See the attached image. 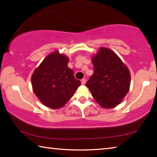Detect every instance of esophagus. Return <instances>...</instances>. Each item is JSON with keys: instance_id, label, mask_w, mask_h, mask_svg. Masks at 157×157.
<instances>
[{"instance_id": "esophagus-1", "label": "esophagus", "mask_w": 157, "mask_h": 157, "mask_svg": "<svg viewBox=\"0 0 157 157\" xmlns=\"http://www.w3.org/2000/svg\"><path fill=\"white\" fill-rule=\"evenodd\" d=\"M81 83H82V85H85V84L86 83V79H81Z\"/></svg>"}]
</instances>
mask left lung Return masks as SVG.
I'll use <instances>...</instances> for the list:
<instances>
[{
  "instance_id": "1",
  "label": "left lung",
  "mask_w": 157,
  "mask_h": 157,
  "mask_svg": "<svg viewBox=\"0 0 157 157\" xmlns=\"http://www.w3.org/2000/svg\"><path fill=\"white\" fill-rule=\"evenodd\" d=\"M92 61L94 74L86 86L103 108L118 106L129 91V70L113 51L104 47L100 48Z\"/></svg>"
}]
</instances>
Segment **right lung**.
I'll return each mask as SVG.
<instances>
[{
    "mask_svg": "<svg viewBox=\"0 0 157 157\" xmlns=\"http://www.w3.org/2000/svg\"><path fill=\"white\" fill-rule=\"evenodd\" d=\"M69 58L54 51L44 58L32 76L37 98L46 106L56 109L64 106L74 95L81 82L67 67Z\"/></svg>",
    "mask_w": 157,
    "mask_h": 157,
    "instance_id": "right-lung-1",
    "label": "right lung"
}]
</instances>
